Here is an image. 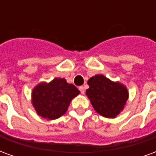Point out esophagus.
Masks as SVG:
<instances>
[{"mask_svg":"<svg viewBox=\"0 0 156 156\" xmlns=\"http://www.w3.org/2000/svg\"><path fill=\"white\" fill-rule=\"evenodd\" d=\"M79 90H80V92H81L82 94H84L85 90H84V87H83V86H80V87H79Z\"/></svg>","mask_w":156,"mask_h":156,"instance_id":"esophagus-1","label":"esophagus"}]
</instances>
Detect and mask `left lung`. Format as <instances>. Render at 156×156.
Here are the masks:
<instances>
[{
	"instance_id": "8db88e82",
	"label": "left lung",
	"mask_w": 156,
	"mask_h": 156,
	"mask_svg": "<svg viewBox=\"0 0 156 156\" xmlns=\"http://www.w3.org/2000/svg\"><path fill=\"white\" fill-rule=\"evenodd\" d=\"M88 84L89 88L86 90V95L98 114L114 119L124 109L129 98V92L124 84L111 81L102 74L89 78Z\"/></svg>"
}]
</instances>
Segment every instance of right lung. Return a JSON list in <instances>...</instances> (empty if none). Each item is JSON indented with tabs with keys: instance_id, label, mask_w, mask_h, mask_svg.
I'll use <instances>...</instances> for the list:
<instances>
[{
	"instance_id": "add662e5",
	"label": "right lung",
	"mask_w": 156,
	"mask_h": 156,
	"mask_svg": "<svg viewBox=\"0 0 156 156\" xmlns=\"http://www.w3.org/2000/svg\"><path fill=\"white\" fill-rule=\"evenodd\" d=\"M79 94L66 79L56 78L50 83H40L32 89V103L39 116L52 120L64 115L72 99Z\"/></svg>"
}]
</instances>
